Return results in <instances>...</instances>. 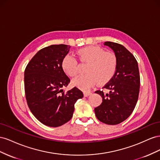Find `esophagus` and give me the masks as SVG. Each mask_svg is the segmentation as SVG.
<instances>
[{"instance_id": "obj_1", "label": "esophagus", "mask_w": 160, "mask_h": 160, "mask_svg": "<svg viewBox=\"0 0 160 160\" xmlns=\"http://www.w3.org/2000/svg\"><path fill=\"white\" fill-rule=\"evenodd\" d=\"M91 94H92V92H90V91H85V92H84V96L86 97L90 95Z\"/></svg>"}]
</instances>
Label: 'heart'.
<instances>
[{
	"label": "heart",
	"mask_w": 160,
	"mask_h": 160,
	"mask_svg": "<svg viewBox=\"0 0 160 160\" xmlns=\"http://www.w3.org/2000/svg\"><path fill=\"white\" fill-rule=\"evenodd\" d=\"M80 61L86 63L84 74L76 76L72 80V84L82 90H87L98 83L104 85L115 76L118 67L117 55L104 48L89 45L76 52ZM61 66L63 71L70 77L78 72V63L76 59L68 54L63 58Z\"/></svg>",
	"instance_id": "1"
}]
</instances>
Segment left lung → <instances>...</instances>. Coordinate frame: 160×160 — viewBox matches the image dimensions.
I'll list each match as a JSON object with an SVG mask.
<instances>
[{"mask_svg": "<svg viewBox=\"0 0 160 160\" xmlns=\"http://www.w3.org/2000/svg\"><path fill=\"white\" fill-rule=\"evenodd\" d=\"M104 45L110 47L117 55L118 67L115 76L102 88L109 92L99 90L95 92L101 96L102 102L94 108V112L100 121L117 125L131 115L138 102L140 88L138 63L123 45L111 42Z\"/></svg>", "mask_w": 160, "mask_h": 160, "instance_id": "1", "label": "left lung"}]
</instances>
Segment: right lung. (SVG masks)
<instances>
[{"instance_id": "right-lung-1", "label": "right lung", "mask_w": 160, "mask_h": 160, "mask_svg": "<svg viewBox=\"0 0 160 160\" xmlns=\"http://www.w3.org/2000/svg\"><path fill=\"white\" fill-rule=\"evenodd\" d=\"M70 48V45L60 44L40 49L25 70L27 104L35 118L49 127H60L69 121L74 104L84 96L76 87L67 92L62 89L70 82L61 66L62 59Z\"/></svg>"}]
</instances>
